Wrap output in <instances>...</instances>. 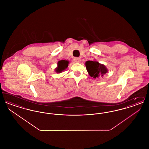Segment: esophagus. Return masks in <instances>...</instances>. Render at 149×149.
<instances>
[{
	"mask_svg": "<svg viewBox=\"0 0 149 149\" xmlns=\"http://www.w3.org/2000/svg\"><path fill=\"white\" fill-rule=\"evenodd\" d=\"M74 61H75V62H76V63H80V58H79V57H75V58H74Z\"/></svg>",
	"mask_w": 149,
	"mask_h": 149,
	"instance_id": "esophagus-1",
	"label": "esophagus"
}]
</instances>
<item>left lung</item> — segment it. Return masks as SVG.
Segmentation results:
<instances>
[{
    "mask_svg": "<svg viewBox=\"0 0 149 149\" xmlns=\"http://www.w3.org/2000/svg\"><path fill=\"white\" fill-rule=\"evenodd\" d=\"M85 66L89 75L94 78L102 77L108 72L106 66L97 61H87L85 63Z\"/></svg>",
    "mask_w": 149,
    "mask_h": 149,
    "instance_id": "left-lung-1",
    "label": "left lung"
}]
</instances>
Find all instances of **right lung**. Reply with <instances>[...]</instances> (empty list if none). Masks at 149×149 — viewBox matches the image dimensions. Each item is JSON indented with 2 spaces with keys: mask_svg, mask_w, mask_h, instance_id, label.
Returning a JSON list of instances; mask_svg holds the SVG:
<instances>
[{
  "mask_svg": "<svg viewBox=\"0 0 149 149\" xmlns=\"http://www.w3.org/2000/svg\"><path fill=\"white\" fill-rule=\"evenodd\" d=\"M69 61L66 60H61L58 63V67L56 69L57 72H61L64 70L68 66Z\"/></svg>",
  "mask_w": 149,
  "mask_h": 149,
  "instance_id": "add662e5",
  "label": "right lung"
}]
</instances>
